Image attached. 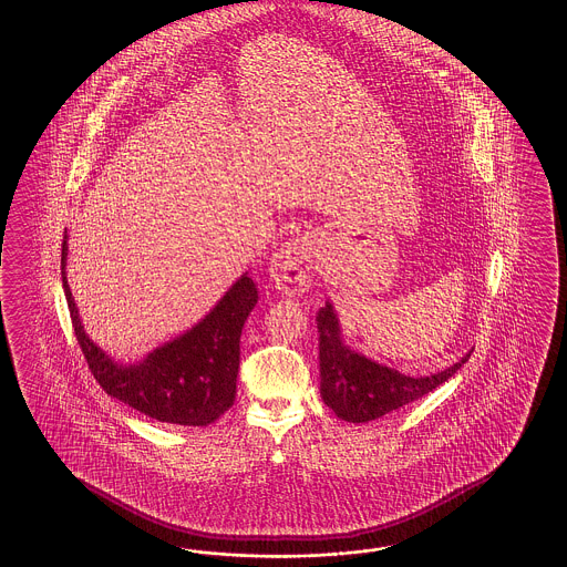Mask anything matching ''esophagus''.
I'll return each mask as SVG.
<instances>
[{"label": "esophagus", "mask_w": 567, "mask_h": 567, "mask_svg": "<svg viewBox=\"0 0 567 567\" xmlns=\"http://www.w3.org/2000/svg\"><path fill=\"white\" fill-rule=\"evenodd\" d=\"M268 275L276 289L289 297L303 295L311 289V278H313V247L308 237H297V239L285 243L276 251Z\"/></svg>", "instance_id": "obj_1"}]
</instances>
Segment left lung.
Instances as JSON below:
<instances>
[{
    "label": "left lung",
    "mask_w": 567,
    "mask_h": 567,
    "mask_svg": "<svg viewBox=\"0 0 567 567\" xmlns=\"http://www.w3.org/2000/svg\"><path fill=\"white\" fill-rule=\"evenodd\" d=\"M320 332V395L344 422H370L429 395L439 384L464 365L470 353L443 372L430 377H405L395 368L368 360L344 344L341 324L332 303L327 301L318 316Z\"/></svg>",
    "instance_id": "1"
}]
</instances>
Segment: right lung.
Here are the masks:
<instances>
[{
  "label": "right lung",
  "instance_id": "1",
  "mask_svg": "<svg viewBox=\"0 0 567 567\" xmlns=\"http://www.w3.org/2000/svg\"><path fill=\"white\" fill-rule=\"evenodd\" d=\"M66 258L69 235L62 243V285L70 318L91 374L107 395L157 422L181 426H207L235 403L240 330L258 303L256 282L247 272L199 324L157 347L143 361L124 365L93 343L81 324L66 280Z\"/></svg>",
  "mask_w": 567,
  "mask_h": 567
}]
</instances>
